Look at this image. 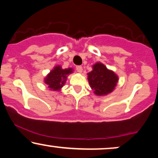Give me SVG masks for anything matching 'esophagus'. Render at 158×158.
<instances>
[{
  "instance_id": "34e87169",
  "label": "esophagus",
  "mask_w": 158,
  "mask_h": 158,
  "mask_svg": "<svg viewBox=\"0 0 158 158\" xmlns=\"http://www.w3.org/2000/svg\"><path fill=\"white\" fill-rule=\"evenodd\" d=\"M76 69H77V72H79V73H81L82 72V67L80 66V65H78V66L76 67Z\"/></svg>"
}]
</instances>
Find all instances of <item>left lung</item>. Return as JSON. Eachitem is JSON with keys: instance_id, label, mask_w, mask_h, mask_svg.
<instances>
[{"instance_id": "obj_1", "label": "left lung", "mask_w": 158, "mask_h": 158, "mask_svg": "<svg viewBox=\"0 0 158 158\" xmlns=\"http://www.w3.org/2000/svg\"><path fill=\"white\" fill-rule=\"evenodd\" d=\"M90 88L94 90L96 95L102 96L111 93L115 88L118 77L109 70L102 63H97L93 66V70L88 73Z\"/></svg>"}]
</instances>
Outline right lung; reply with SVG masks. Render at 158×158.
Segmentation results:
<instances>
[{"label": "right lung", "instance_id": "1", "mask_svg": "<svg viewBox=\"0 0 158 158\" xmlns=\"http://www.w3.org/2000/svg\"><path fill=\"white\" fill-rule=\"evenodd\" d=\"M72 68L62 69L61 66H56L45 78L44 82L52 90H59L64 85L67 76L72 73Z\"/></svg>", "mask_w": 158, "mask_h": 158}]
</instances>
